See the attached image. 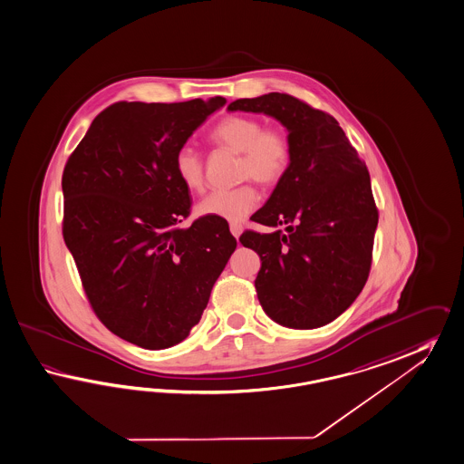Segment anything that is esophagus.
I'll use <instances>...</instances> for the list:
<instances>
[{
  "label": "esophagus",
  "mask_w": 464,
  "mask_h": 464,
  "mask_svg": "<svg viewBox=\"0 0 464 464\" xmlns=\"http://www.w3.org/2000/svg\"><path fill=\"white\" fill-rule=\"evenodd\" d=\"M230 232H232V236H234V237H240V234H242V226H240V224H230Z\"/></svg>",
  "instance_id": "obj_1"
}]
</instances>
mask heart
I'll return each mask as SVG.
<instances>
[{
  "instance_id": "heart-1",
  "label": "heart",
  "mask_w": 464,
  "mask_h": 464,
  "mask_svg": "<svg viewBox=\"0 0 464 464\" xmlns=\"http://www.w3.org/2000/svg\"><path fill=\"white\" fill-rule=\"evenodd\" d=\"M212 141L240 155L238 179H252L261 185H274L283 179L291 163V140L281 128H266L254 116H228L212 131ZM175 173L187 190H203L205 161L195 146L183 144L175 155ZM261 202V195L252 183H242L230 190H217L197 203V214L218 217L227 222H242Z\"/></svg>"
}]
</instances>
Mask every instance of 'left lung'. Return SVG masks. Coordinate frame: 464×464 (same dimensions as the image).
<instances>
[{"mask_svg": "<svg viewBox=\"0 0 464 464\" xmlns=\"http://www.w3.org/2000/svg\"><path fill=\"white\" fill-rule=\"evenodd\" d=\"M228 111L264 112L291 140V163L269 200L250 218L283 230H246L244 247L261 257L256 291L271 320L296 330L328 324L369 279L379 210L369 169L338 121L281 92L237 99Z\"/></svg>", "mask_w": 464, "mask_h": 464, "instance_id": "8db88e82", "label": "left lung"}]
</instances>
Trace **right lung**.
I'll list each match as a JSON object with an SVG mask.
<instances>
[{
    "mask_svg": "<svg viewBox=\"0 0 464 464\" xmlns=\"http://www.w3.org/2000/svg\"><path fill=\"white\" fill-rule=\"evenodd\" d=\"M224 97L116 102L91 124L63 168L65 246L109 332L146 350L183 342L237 247L224 218L190 227L175 155Z\"/></svg>",
    "mask_w": 464,
    "mask_h": 464,
    "instance_id": "1",
    "label": "right lung"
}]
</instances>
